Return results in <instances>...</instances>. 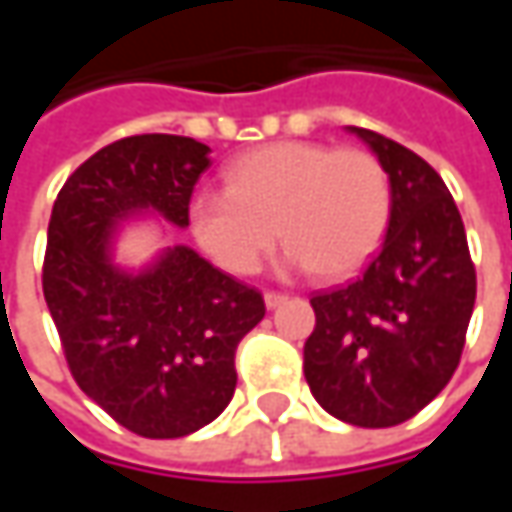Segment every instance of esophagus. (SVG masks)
Segmentation results:
<instances>
[{"label": "esophagus", "mask_w": 512, "mask_h": 512, "mask_svg": "<svg viewBox=\"0 0 512 512\" xmlns=\"http://www.w3.org/2000/svg\"><path fill=\"white\" fill-rule=\"evenodd\" d=\"M285 302H287V293H279V290H267V293H265L267 310H273V307L285 305Z\"/></svg>", "instance_id": "34e87169"}]
</instances>
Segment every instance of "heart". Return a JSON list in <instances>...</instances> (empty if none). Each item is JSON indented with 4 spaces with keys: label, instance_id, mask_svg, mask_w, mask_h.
I'll return each mask as SVG.
<instances>
[{
    "label": "heart",
    "instance_id": "heart-1",
    "mask_svg": "<svg viewBox=\"0 0 512 512\" xmlns=\"http://www.w3.org/2000/svg\"><path fill=\"white\" fill-rule=\"evenodd\" d=\"M390 205V176L370 150L273 142L233 159L225 190L193 193L187 227L233 276L256 273L279 230L287 267L336 282L379 250Z\"/></svg>",
    "mask_w": 512,
    "mask_h": 512
}]
</instances>
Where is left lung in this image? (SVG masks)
I'll return each instance as SVG.
<instances>
[{"label": "left lung", "instance_id": "left-lung-1", "mask_svg": "<svg viewBox=\"0 0 512 512\" xmlns=\"http://www.w3.org/2000/svg\"><path fill=\"white\" fill-rule=\"evenodd\" d=\"M390 176L379 256L350 285L310 299L305 379L330 416L393 427L433 402L456 373L476 305L459 207L442 176L376 130L350 128Z\"/></svg>", "mask_w": 512, "mask_h": 512}]
</instances>
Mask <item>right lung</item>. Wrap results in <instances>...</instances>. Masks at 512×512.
Segmentation results:
<instances>
[{
  "instance_id": "obj_1",
  "label": "right lung",
  "mask_w": 512,
  "mask_h": 512,
  "mask_svg": "<svg viewBox=\"0 0 512 512\" xmlns=\"http://www.w3.org/2000/svg\"><path fill=\"white\" fill-rule=\"evenodd\" d=\"M210 148L190 136L119 139L70 173L48 225L42 290L76 384L145 439L196 433L236 390V347L265 319L256 287L193 247L113 265L116 227L142 213L187 227Z\"/></svg>"
}]
</instances>
